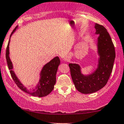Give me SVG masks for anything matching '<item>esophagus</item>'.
Segmentation results:
<instances>
[{
  "mask_svg": "<svg viewBox=\"0 0 124 124\" xmlns=\"http://www.w3.org/2000/svg\"><path fill=\"white\" fill-rule=\"evenodd\" d=\"M70 60V56H66L64 58V60L65 62H69Z\"/></svg>",
  "mask_w": 124,
  "mask_h": 124,
  "instance_id": "34e87169",
  "label": "esophagus"
}]
</instances>
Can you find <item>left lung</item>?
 Here are the masks:
<instances>
[{
	"mask_svg": "<svg viewBox=\"0 0 124 124\" xmlns=\"http://www.w3.org/2000/svg\"><path fill=\"white\" fill-rule=\"evenodd\" d=\"M97 38V52L100 57L98 67L92 74L83 75L81 67L77 64H68L71 75L75 88L84 94H89L101 89L106 85L113 68L116 52L114 44L106 29L101 25L96 24Z\"/></svg>",
	"mask_w": 124,
	"mask_h": 124,
	"instance_id": "1",
	"label": "left lung"
}]
</instances>
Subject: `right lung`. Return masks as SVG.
<instances>
[{
    "label": "right lung",
    "instance_id": "1",
    "mask_svg": "<svg viewBox=\"0 0 124 124\" xmlns=\"http://www.w3.org/2000/svg\"><path fill=\"white\" fill-rule=\"evenodd\" d=\"M17 28V27L15 28L14 30L11 33L10 37L14 33V32ZM8 41L6 48V58L8 65V69L10 70V72L11 76L12 77L13 81L16 83V85L20 89L27 93L36 97H44L49 94L53 91L54 89V86L56 84V73L57 71L58 67L60 64V60L59 57H56L52 59L50 62L46 64L43 68L42 69L40 74V79L38 84L36 86L35 88L33 89H28L25 86H24L20 80L18 79L16 75L14 73V71H13V64L9 57V43L10 41Z\"/></svg>",
    "mask_w": 124,
    "mask_h": 124
}]
</instances>
